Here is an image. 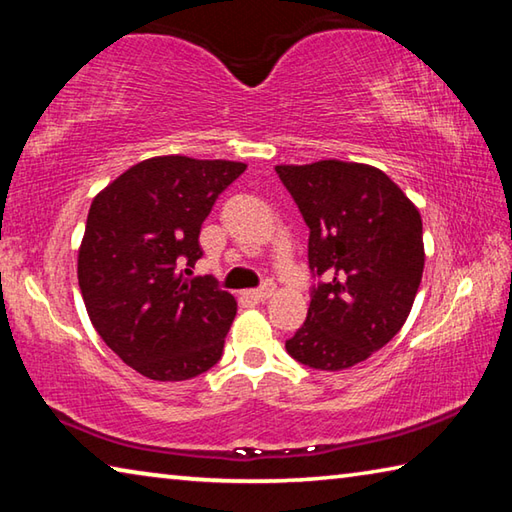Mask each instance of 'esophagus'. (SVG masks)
Returning a JSON list of instances; mask_svg holds the SVG:
<instances>
[{
    "mask_svg": "<svg viewBox=\"0 0 512 512\" xmlns=\"http://www.w3.org/2000/svg\"><path fill=\"white\" fill-rule=\"evenodd\" d=\"M275 293V284L268 280V282H264L262 287L259 289H253V291H246V298L248 300H255V302H264V300H268Z\"/></svg>",
    "mask_w": 512,
    "mask_h": 512,
    "instance_id": "obj_1",
    "label": "esophagus"
}]
</instances>
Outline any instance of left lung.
Segmentation results:
<instances>
[{
    "instance_id": "obj_1",
    "label": "left lung",
    "mask_w": 512,
    "mask_h": 512,
    "mask_svg": "<svg viewBox=\"0 0 512 512\" xmlns=\"http://www.w3.org/2000/svg\"><path fill=\"white\" fill-rule=\"evenodd\" d=\"M275 171L309 228L318 280L287 352L316 370L357 366L409 318L424 268L418 207L368 164L320 160Z\"/></svg>"
}]
</instances>
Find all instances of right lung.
Listing matches in <instances>:
<instances>
[{
	"instance_id": "right-lung-1",
	"label": "right lung",
	"mask_w": 512,
	"mask_h": 512,
	"mask_svg": "<svg viewBox=\"0 0 512 512\" xmlns=\"http://www.w3.org/2000/svg\"><path fill=\"white\" fill-rule=\"evenodd\" d=\"M244 162L162 155L94 196L79 287L103 343L140 375L185 381L219 363L237 300L180 268L203 257L201 225ZM189 273V268H185Z\"/></svg>"
}]
</instances>
